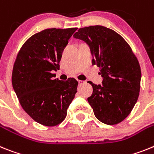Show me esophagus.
Masks as SVG:
<instances>
[{"mask_svg": "<svg viewBox=\"0 0 154 154\" xmlns=\"http://www.w3.org/2000/svg\"><path fill=\"white\" fill-rule=\"evenodd\" d=\"M78 83H79V85H82V84H84L85 83V81H81V80H78Z\"/></svg>", "mask_w": 154, "mask_h": 154, "instance_id": "obj_1", "label": "esophagus"}]
</instances>
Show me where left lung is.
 Instances as JSON below:
<instances>
[{"label":"left lung","instance_id":"1","mask_svg":"<svg viewBox=\"0 0 154 154\" xmlns=\"http://www.w3.org/2000/svg\"><path fill=\"white\" fill-rule=\"evenodd\" d=\"M73 37L88 44L94 65L101 69L102 86L93 88L88 103L97 119L116 125L130 114L138 100L141 69L132 48L119 34L101 25L79 29Z\"/></svg>","mask_w":154,"mask_h":154}]
</instances>
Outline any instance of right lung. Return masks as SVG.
<instances>
[{
  "mask_svg": "<svg viewBox=\"0 0 154 154\" xmlns=\"http://www.w3.org/2000/svg\"><path fill=\"white\" fill-rule=\"evenodd\" d=\"M77 28L47 29L35 33L22 45L14 61L12 86L22 109L41 125L56 126L66 116L78 82L54 79L62 53Z\"/></svg>",
  "mask_w": 154,
  "mask_h": 154,
  "instance_id": "add662e5",
  "label": "right lung"
}]
</instances>
